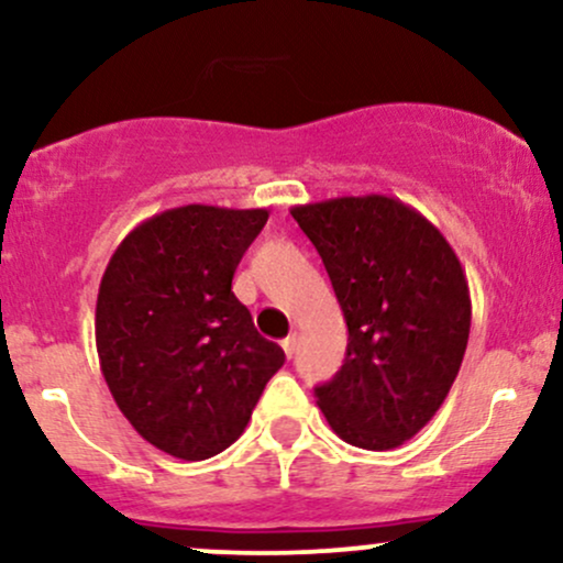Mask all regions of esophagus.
Wrapping results in <instances>:
<instances>
[{
    "label": "esophagus",
    "mask_w": 563,
    "mask_h": 563,
    "mask_svg": "<svg viewBox=\"0 0 563 563\" xmlns=\"http://www.w3.org/2000/svg\"><path fill=\"white\" fill-rule=\"evenodd\" d=\"M280 346H283V352H286L288 360L294 357V354H296V335H288V339H283Z\"/></svg>",
    "instance_id": "34e87169"
}]
</instances>
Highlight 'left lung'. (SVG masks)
I'll use <instances>...</instances> for the list:
<instances>
[{
  "label": "left lung",
  "mask_w": 563,
  "mask_h": 563,
  "mask_svg": "<svg viewBox=\"0 0 563 563\" xmlns=\"http://www.w3.org/2000/svg\"><path fill=\"white\" fill-rule=\"evenodd\" d=\"M318 249L349 328L346 360L314 389L331 429L363 450H394L434 418L471 331L468 280L421 211L389 196L290 209Z\"/></svg>",
  "instance_id": "8db88e82"
}]
</instances>
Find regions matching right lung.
<instances>
[{"label": "right lung", "mask_w": 563, "mask_h": 563, "mask_svg": "<svg viewBox=\"0 0 563 563\" xmlns=\"http://www.w3.org/2000/svg\"><path fill=\"white\" fill-rule=\"evenodd\" d=\"M267 209L190 203L137 224L108 262L95 309L100 371L153 448L183 461L228 450L286 363L232 294Z\"/></svg>", "instance_id": "obj_1"}]
</instances>
